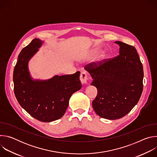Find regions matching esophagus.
Returning a JSON list of instances; mask_svg holds the SVG:
<instances>
[{
  "instance_id": "obj_1",
  "label": "esophagus",
  "mask_w": 157,
  "mask_h": 157,
  "mask_svg": "<svg viewBox=\"0 0 157 157\" xmlns=\"http://www.w3.org/2000/svg\"><path fill=\"white\" fill-rule=\"evenodd\" d=\"M88 80V76L85 71H82L80 75V81L82 84H85L87 82Z\"/></svg>"
}]
</instances>
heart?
<instances>
[{
	"label": "heart",
	"mask_w": 157,
	"mask_h": 157,
	"mask_svg": "<svg viewBox=\"0 0 157 157\" xmlns=\"http://www.w3.org/2000/svg\"><path fill=\"white\" fill-rule=\"evenodd\" d=\"M97 52H98V50H93V52H92V53H97ZM104 56H105V55H104V53H103L100 56V57L99 58V60H100V61H101V60H102V59L104 58Z\"/></svg>",
	"instance_id": "1"
}]
</instances>
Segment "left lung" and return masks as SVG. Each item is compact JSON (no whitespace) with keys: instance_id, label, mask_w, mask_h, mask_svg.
<instances>
[{"instance_id":"obj_1","label":"left lung","mask_w":157,"mask_h":157,"mask_svg":"<svg viewBox=\"0 0 157 157\" xmlns=\"http://www.w3.org/2000/svg\"><path fill=\"white\" fill-rule=\"evenodd\" d=\"M114 43L120 47L117 56L85 66L93 79L91 84L98 89L93 109L99 116L110 120L127 114L143 91V66L136 48L119 41Z\"/></svg>"}]
</instances>
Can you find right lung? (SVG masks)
I'll return each mask as SVG.
<instances>
[{"instance_id":"add662e5","label":"right lung","mask_w":157,"mask_h":157,"mask_svg":"<svg viewBox=\"0 0 157 157\" xmlns=\"http://www.w3.org/2000/svg\"><path fill=\"white\" fill-rule=\"evenodd\" d=\"M43 41L38 38L21 50L13 70L14 93L21 106L35 119L44 122L58 120L64 114L71 95L81 88L80 72L56 75L48 80H35L28 63Z\"/></svg>"}]
</instances>
